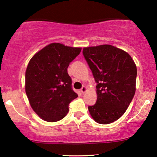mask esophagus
I'll return each mask as SVG.
<instances>
[{"label": "esophagus", "instance_id": "esophagus-1", "mask_svg": "<svg viewBox=\"0 0 157 157\" xmlns=\"http://www.w3.org/2000/svg\"><path fill=\"white\" fill-rule=\"evenodd\" d=\"M86 90H87V88L85 86H83L82 88L80 89V91L82 93H85V92H86Z\"/></svg>", "mask_w": 157, "mask_h": 157}]
</instances>
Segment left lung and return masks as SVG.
Instances as JSON below:
<instances>
[{
	"label": "left lung",
	"instance_id": "8db88e82",
	"mask_svg": "<svg viewBox=\"0 0 157 157\" xmlns=\"http://www.w3.org/2000/svg\"><path fill=\"white\" fill-rule=\"evenodd\" d=\"M82 53L97 83V101L89 112L106 124L124 114L136 93L137 68L130 55L111 45L84 48Z\"/></svg>",
	"mask_w": 157,
	"mask_h": 157
}]
</instances>
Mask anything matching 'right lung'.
Listing matches in <instances>:
<instances>
[{"label":"right lung","instance_id":"1","mask_svg":"<svg viewBox=\"0 0 157 157\" xmlns=\"http://www.w3.org/2000/svg\"><path fill=\"white\" fill-rule=\"evenodd\" d=\"M81 48L58 43L48 45L30 59L25 72V91L30 106L43 120L57 122L66 116L77 94L67 72Z\"/></svg>","mask_w":157,"mask_h":157}]
</instances>
